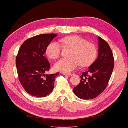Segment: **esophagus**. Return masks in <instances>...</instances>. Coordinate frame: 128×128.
Listing matches in <instances>:
<instances>
[{"mask_svg":"<svg viewBox=\"0 0 128 128\" xmlns=\"http://www.w3.org/2000/svg\"><path fill=\"white\" fill-rule=\"evenodd\" d=\"M62 74L64 75H68L70 76H72L73 74H71V73H66V72H62Z\"/></svg>","mask_w":128,"mask_h":128,"instance_id":"34e87169","label":"esophagus"}]
</instances>
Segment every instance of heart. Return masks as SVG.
Instances as JSON below:
<instances>
[{
  "instance_id": "1",
  "label": "heart",
  "mask_w": 128,
  "mask_h": 128,
  "mask_svg": "<svg viewBox=\"0 0 128 128\" xmlns=\"http://www.w3.org/2000/svg\"><path fill=\"white\" fill-rule=\"evenodd\" d=\"M64 47L72 48L71 58H62L57 61L54 68L57 71L68 73L79 66H88L92 64L97 56V48L92 43L78 36L66 37L61 40ZM62 47L56 41L50 42L47 46L46 53L48 58L56 59L60 55Z\"/></svg>"
}]
</instances>
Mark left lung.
<instances>
[{"mask_svg": "<svg viewBox=\"0 0 128 128\" xmlns=\"http://www.w3.org/2000/svg\"><path fill=\"white\" fill-rule=\"evenodd\" d=\"M98 56L80 76V84L73 89L74 94L80 99L92 100L104 90L114 68V58L108 43L98 36Z\"/></svg>", "mask_w": 128, "mask_h": 128, "instance_id": "8db88e82", "label": "left lung"}]
</instances>
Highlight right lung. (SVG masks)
Segmentation results:
<instances>
[{"label":"right lung","instance_id":"obj_1","mask_svg":"<svg viewBox=\"0 0 128 128\" xmlns=\"http://www.w3.org/2000/svg\"><path fill=\"white\" fill-rule=\"evenodd\" d=\"M58 34H42L26 40L16 58L19 81L25 90L37 97L47 96L52 92L59 72L46 74L50 64L44 56L47 46Z\"/></svg>","mask_w":128,"mask_h":128}]
</instances>
